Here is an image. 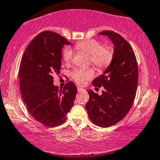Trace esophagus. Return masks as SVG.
Segmentation results:
<instances>
[{
	"mask_svg": "<svg viewBox=\"0 0 160 160\" xmlns=\"http://www.w3.org/2000/svg\"><path fill=\"white\" fill-rule=\"evenodd\" d=\"M77 90H78V92H82V91H84V89H83V88H82V87H78V88H77Z\"/></svg>",
	"mask_w": 160,
	"mask_h": 160,
	"instance_id": "obj_1",
	"label": "esophagus"
}]
</instances>
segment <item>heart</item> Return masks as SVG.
I'll return each mask as SVG.
<instances>
[{
    "label": "heart",
    "mask_w": 160,
    "mask_h": 160,
    "mask_svg": "<svg viewBox=\"0 0 160 160\" xmlns=\"http://www.w3.org/2000/svg\"><path fill=\"white\" fill-rule=\"evenodd\" d=\"M76 48L90 55V60L94 65L99 68H105L110 64L113 58V51L110 47H102L99 41L95 39L79 41L76 43ZM73 57V50L65 48L63 51V59L66 62H70ZM73 78L78 84H82L85 81L94 76V71L91 68H79L73 71Z\"/></svg>",
    "instance_id": "heart-1"
}]
</instances>
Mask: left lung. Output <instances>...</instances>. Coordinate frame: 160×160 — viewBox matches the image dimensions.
<instances>
[{
    "label": "left lung",
    "instance_id": "left-lung-1",
    "mask_svg": "<svg viewBox=\"0 0 160 160\" xmlns=\"http://www.w3.org/2000/svg\"><path fill=\"white\" fill-rule=\"evenodd\" d=\"M112 41V60L93 86L103 87L101 95L88 90L86 104L89 118L96 125L108 128L123 119L132 107L136 94L138 71L134 52L123 37L111 30L100 32Z\"/></svg>",
    "mask_w": 160,
    "mask_h": 160
}]
</instances>
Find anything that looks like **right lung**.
I'll return each instance as SVG.
<instances>
[{"instance_id":"right-lung-1","label":"right lung","mask_w":160,"mask_h":160,"mask_svg":"<svg viewBox=\"0 0 160 160\" xmlns=\"http://www.w3.org/2000/svg\"><path fill=\"white\" fill-rule=\"evenodd\" d=\"M70 44L60 35L43 31L32 39L22 58L19 77L22 100L32 117L48 127L64 123L77 93L72 82L60 91L53 84L52 76L60 73L62 47Z\"/></svg>"}]
</instances>
